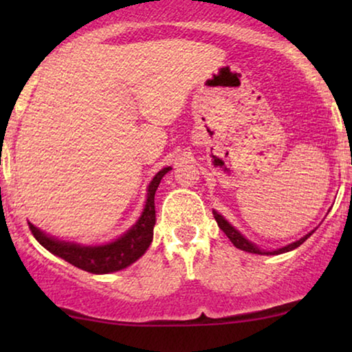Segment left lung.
I'll use <instances>...</instances> for the list:
<instances>
[{
  "label": "left lung",
  "instance_id": "left-lung-1",
  "mask_svg": "<svg viewBox=\"0 0 352 352\" xmlns=\"http://www.w3.org/2000/svg\"><path fill=\"white\" fill-rule=\"evenodd\" d=\"M213 214H214V219H216V223H218L219 228L223 229V232H224L226 235H228L230 242L234 243V247H237L239 250H243V252H247V253H254V254H282V253L292 252V250H295V248L300 247V245H301L302 242H306V240L309 239L311 235L316 232V229H314V230H311V232H307V234L305 235V237H301L300 240H296V242H292V243L285 245V247H282V248H277V250H272V252H267V250H263V248H259L258 245H254L253 242H250L248 239H245L243 235L240 234L239 230L235 229L234 226L230 224L228 219L224 218L223 214H219V213H218V211L213 210Z\"/></svg>",
  "mask_w": 352,
  "mask_h": 352
}]
</instances>
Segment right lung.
<instances>
[{
	"label": "right lung",
	"mask_w": 352,
	"mask_h": 352,
	"mask_svg": "<svg viewBox=\"0 0 352 352\" xmlns=\"http://www.w3.org/2000/svg\"><path fill=\"white\" fill-rule=\"evenodd\" d=\"M171 170V166L163 168L153 176L147 186V199L141 216L126 232L113 239L112 242L102 245H81L76 242H65L56 239L54 235L46 234L36 226L28 223L32 234L47 252L65 259L72 266L83 269L91 274H110L122 271L136 263L153 239V226H155V192L162 177Z\"/></svg>",
	"instance_id": "add662e5"
}]
</instances>
